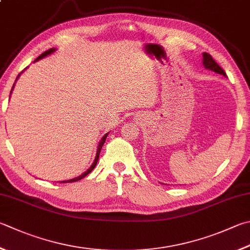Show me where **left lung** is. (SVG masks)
I'll list each match as a JSON object with an SVG mask.
<instances>
[{
  "mask_svg": "<svg viewBox=\"0 0 250 250\" xmlns=\"http://www.w3.org/2000/svg\"><path fill=\"white\" fill-rule=\"evenodd\" d=\"M202 65H204L206 69L212 70V72L216 74H221L223 75L224 77H227V74H225L224 70L219 66V64L215 62V61L212 59V56L208 53H202Z\"/></svg>",
  "mask_w": 250,
  "mask_h": 250,
  "instance_id": "obj_1",
  "label": "left lung"
}]
</instances>
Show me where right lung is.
I'll list each match as a JSON object with an SVG mask.
<instances>
[{"mask_svg":"<svg viewBox=\"0 0 250 250\" xmlns=\"http://www.w3.org/2000/svg\"><path fill=\"white\" fill-rule=\"evenodd\" d=\"M56 51V49L55 48H52V49H50V50H48V51H45V52H43V53H42L39 58H37L36 60H35V62H38V61H40V60H42V59H44L45 56H48V55H50V54H52V53H54V52ZM28 67H26L25 69L22 70L21 73H20L18 74V76H17V78H16V81H15V83H16V82H17V79L21 77V75L25 72V70L27 69ZM15 83L13 84V87H12V90H11V93H12V91H13V89H14V86H15ZM11 97V96H9ZM107 135H109V133H106L104 136H103L102 137V139L100 140V143H99V145H98V149H97V153H96V158H95V160H93V163L91 164V167H89L86 172H83L82 175H79V176H77V177H75V178H72V180H67V181H61V183H72V182H77V181H81L82 178H83L84 176H87L89 173H90L93 168H95V167L97 166V162H98V160H99V154H100V151H101V149H102V146H103V144H104V141H105V139H106V137H107Z\"/></svg>","mask_w":250,"mask_h":250,"instance_id":"right-lung-1","label":"right lung"}]
</instances>
